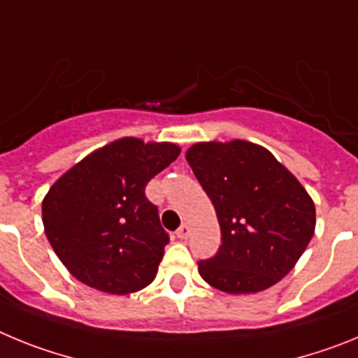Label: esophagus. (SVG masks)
Wrapping results in <instances>:
<instances>
[{
  "label": "esophagus",
  "mask_w": 358,
  "mask_h": 358,
  "mask_svg": "<svg viewBox=\"0 0 358 358\" xmlns=\"http://www.w3.org/2000/svg\"><path fill=\"white\" fill-rule=\"evenodd\" d=\"M177 238H181V240H186L189 236V226L188 224H182L181 227H179V229H177Z\"/></svg>",
  "instance_id": "34e87169"
}]
</instances>
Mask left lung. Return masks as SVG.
I'll list each match as a JSON object with an SVG mask.
<instances>
[{
    "mask_svg": "<svg viewBox=\"0 0 358 358\" xmlns=\"http://www.w3.org/2000/svg\"><path fill=\"white\" fill-rule=\"evenodd\" d=\"M186 161L213 202L222 245L199 274L227 294H252L287 276L315 231V206L303 185L260 145L204 141Z\"/></svg>",
    "mask_w": 358,
    "mask_h": 358,
    "instance_id": "left-lung-1",
    "label": "left lung"
}]
</instances>
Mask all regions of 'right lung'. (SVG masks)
<instances>
[{
    "label": "right lung",
    "mask_w": 358,
    "mask_h": 358,
    "mask_svg": "<svg viewBox=\"0 0 358 358\" xmlns=\"http://www.w3.org/2000/svg\"><path fill=\"white\" fill-rule=\"evenodd\" d=\"M181 148L122 138L62 173L43 201L44 233L71 276L107 294L150 285L169 235L145 186Z\"/></svg>",
    "instance_id": "obj_1"
}]
</instances>
